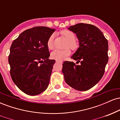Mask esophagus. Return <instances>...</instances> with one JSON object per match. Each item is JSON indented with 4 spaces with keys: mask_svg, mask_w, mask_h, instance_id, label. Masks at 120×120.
Instances as JSON below:
<instances>
[{
    "mask_svg": "<svg viewBox=\"0 0 120 120\" xmlns=\"http://www.w3.org/2000/svg\"><path fill=\"white\" fill-rule=\"evenodd\" d=\"M56 63H62V62H61V61H56Z\"/></svg>",
    "mask_w": 120,
    "mask_h": 120,
    "instance_id": "esophagus-1",
    "label": "esophagus"
}]
</instances>
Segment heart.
<instances>
[{"mask_svg":"<svg viewBox=\"0 0 120 120\" xmlns=\"http://www.w3.org/2000/svg\"><path fill=\"white\" fill-rule=\"evenodd\" d=\"M60 34L63 37L67 39L66 47H69L73 50H75L78 48V44L75 41V35L73 31L65 29L60 31ZM53 38L54 35L52 34L49 37L47 42V46L49 49H52L53 47ZM71 53L69 49H55L51 53V57L52 59L57 61H63L66 57L69 56Z\"/></svg>","mask_w":120,"mask_h":120,"instance_id":"1","label":"heart"}]
</instances>
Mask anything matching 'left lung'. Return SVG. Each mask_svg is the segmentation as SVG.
Returning <instances> with one entry per match:
<instances>
[{"label":"left lung","instance_id":"left-lung-1","mask_svg":"<svg viewBox=\"0 0 120 120\" xmlns=\"http://www.w3.org/2000/svg\"><path fill=\"white\" fill-rule=\"evenodd\" d=\"M69 30L76 34L79 47L71 58L63 63L62 72L66 83L78 91H87L102 78L108 61V41L101 30L91 24L79 23Z\"/></svg>","mask_w":120,"mask_h":120}]
</instances>
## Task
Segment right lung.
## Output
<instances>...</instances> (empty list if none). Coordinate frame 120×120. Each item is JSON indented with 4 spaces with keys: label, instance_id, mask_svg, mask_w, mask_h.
<instances>
[{
    "label": "right lung",
    "instance_id": "add662e5",
    "mask_svg": "<svg viewBox=\"0 0 120 120\" xmlns=\"http://www.w3.org/2000/svg\"><path fill=\"white\" fill-rule=\"evenodd\" d=\"M55 29L37 26L21 33L12 42L8 56L10 74L19 89L36 95L49 85L55 60H50L47 42Z\"/></svg>",
    "mask_w": 120,
    "mask_h": 120
}]
</instances>
